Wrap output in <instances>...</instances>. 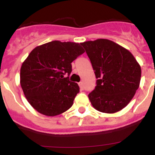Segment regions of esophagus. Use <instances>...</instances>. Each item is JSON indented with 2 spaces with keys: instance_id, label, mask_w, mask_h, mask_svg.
<instances>
[{
  "instance_id": "1",
  "label": "esophagus",
  "mask_w": 155,
  "mask_h": 155,
  "mask_svg": "<svg viewBox=\"0 0 155 155\" xmlns=\"http://www.w3.org/2000/svg\"><path fill=\"white\" fill-rule=\"evenodd\" d=\"M79 87H80V88L81 90H83L84 89V84H83V82H80V83H79Z\"/></svg>"
}]
</instances>
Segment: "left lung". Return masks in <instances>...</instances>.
I'll return each mask as SVG.
<instances>
[{
    "label": "left lung",
    "instance_id": "obj_1",
    "mask_svg": "<svg viewBox=\"0 0 155 155\" xmlns=\"http://www.w3.org/2000/svg\"><path fill=\"white\" fill-rule=\"evenodd\" d=\"M89 57L97 85L88 94L96 110L115 113L134 98L141 78V68L132 53L113 41L98 39L81 43Z\"/></svg>",
    "mask_w": 155,
    "mask_h": 155
}]
</instances>
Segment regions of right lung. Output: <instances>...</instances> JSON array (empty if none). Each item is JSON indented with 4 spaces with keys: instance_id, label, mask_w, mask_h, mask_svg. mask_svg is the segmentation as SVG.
I'll return each mask as SVG.
<instances>
[{
    "instance_id": "add662e5",
    "label": "right lung",
    "mask_w": 155,
    "mask_h": 155,
    "mask_svg": "<svg viewBox=\"0 0 155 155\" xmlns=\"http://www.w3.org/2000/svg\"><path fill=\"white\" fill-rule=\"evenodd\" d=\"M84 53L79 43L52 41L31 50L20 70V84L28 103L47 116L64 113L72 106L79 86L70 81L71 63Z\"/></svg>"
}]
</instances>
